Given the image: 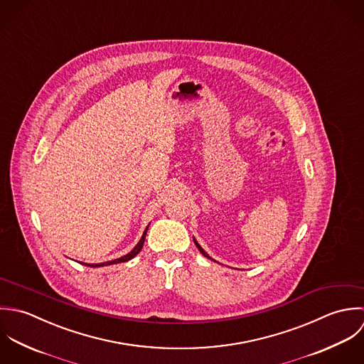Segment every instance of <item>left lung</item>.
Listing matches in <instances>:
<instances>
[{
  "mask_svg": "<svg viewBox=\"0 0 364 364\" xmlns=\"http://www.w3.org/2000/svg\"><path fill=\"white\" fill-rule=\"evenodd\" d=\"M194 243H196V246H197V247H198V250H200V252H201V253H203V255H204V256H205V257H208V259H211V257H210V256H208V255H207V253H205V250H204V249H203V247H201V246H200V245H198V242H197V240H196V239H194Z\"/></svg>",
  "mask_w": 364,
  "mask_h": 364,
  "instance_id": "8db88e82",
  "label": "left lung"
}]
</instances>
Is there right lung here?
Returning <instances> with one entry per match:
<instances>
[{
    "instance_id": "add662e5",
    "label": "right lung",
    "mask_w": 364,
    "mask_h": 364,
    "mask_svg": "<svg viewBox=\"0 0 364 364\" xmlns=\"http://www.w3.org/2000/svg\"><path fill=\"white\" fill-rule=\"evenodd\" d=\"M147 229H149V225L146 226L145 232H144V235H142V237H141V240L138 242V245L128 253V255H125V256H122V257H119V259H115V260H111V262H105V263H98V264H87L85 263V266H88V267H101V266H109V264H117V263H122V262H128V260H131V259H134L141 250H142V247H144V243H145L146 239V232H147ZM84 264V263H82Z\"/></svg>"
}]
</instances>
